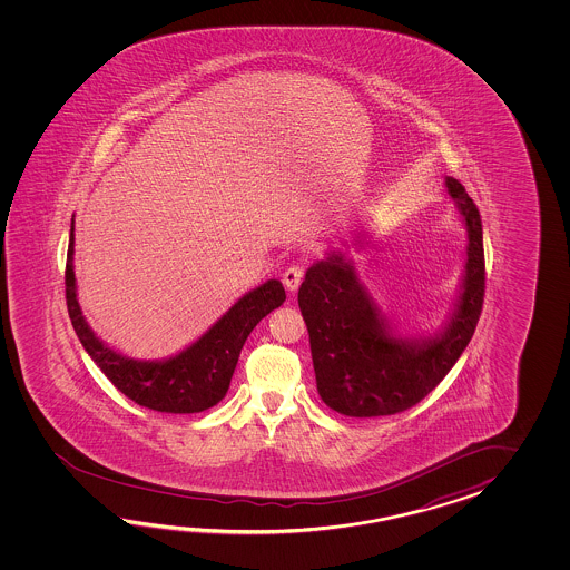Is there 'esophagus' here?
I'll use <instances>...</instances> for the list:
<instances>
[{
    "label": "esophagus",
    "mask_w": 570,
    "mask_h": 570,
    "mask_svg": "<svg viewBox=\"0 0 570 570\" xmlns=\"http://www.w3.org/2000/svg\"><path fill=\"white\" fill-rule=\"evenodd\" d=\"M303 279V267L302 265H291V267L285 268V273H283V285L287 287V289L293 293V291H297L299 287V283Z\"/></svg>",
    "instance_id": "34e87169"
}]
</instances>
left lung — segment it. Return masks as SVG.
<instances>
[{
	"label": "left lung",
	"mask_w": 570,
	"mask_h": 570,
	"mask_svg": "<svg viewBox=\"0 0 570 570\" xmlns=\"http://www.w3.org/2000/svg\"><path fill=\"white\" fill-rule=\"evenodd\" d=\"M446 187L469 232L466 275L456 312L434 338H395L344 256L332 253L307 268L297 302L317 393L334 412L379 417L410 410L449 375L473 338L484 297L483 226L462 183L446 177Z\"/></svg>",
	"instance_id": "8db88e82"
}]
</instances>
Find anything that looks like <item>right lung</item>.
Returning <instances> with one entry per match:
<instances>
[{"label": "right lung", "instance_id": "1", "mask_svg": "<svg viewBox=\"0 0 570 570\" xmlns=\"http://www.w3.org/2000/svg\"><path fill=\"white\" fill-rule=\"evenodd\" d=\"M73 244L71 226L65 267V295L75 334L114 387L128 400L153 412H204L224 400L248 334L265 315L285 302V289L279 281H267L234 303L230 312L219 317L209 332L187 351L163 363L134 361L108 348L87 326L75 291Z\"/></svg>", "mask_w": 570, "mask_h": 570}]
</instances>
